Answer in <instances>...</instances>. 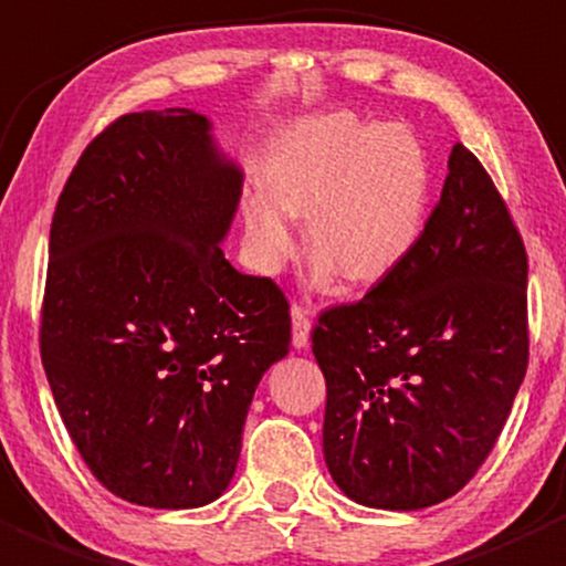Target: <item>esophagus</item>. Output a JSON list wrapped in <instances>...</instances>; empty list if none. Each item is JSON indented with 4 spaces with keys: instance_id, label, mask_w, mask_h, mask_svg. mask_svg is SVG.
<instances>
[{
    "instance_id": "34e87169",
    "label": "esophagus",
    "mask_w": 566,
    "mask_h": 566,
    "mask_svg": "<svg viewBox=\"0 0 566 566\" xmlns=\"http://www.w3.org/2000/svg\"><path fill=\"white\" fill-rule=\"evenodd\" d=\"M290 317H293V345L298 347V350H304V347L310 345V312H306L304 306L295 304L293 310H290Z\"/></svg>"
}]
</instances>
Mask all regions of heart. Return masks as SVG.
I'll return each instance as SVG.
<instances>
[{"mask_svg":"<svg viewBox=\"0 0 566 566\" xmlns=\"http://www.w3.org/2000/svg\"><path fill=\"white\" fill-rule=\"evenodd\" d=\"M268 191L243 199V241L262 273L295 254L293 216H306L319 282L389 276L419 243L430 208V164L397 125L325 114L290 128L262 167Z\"/></svg>","mask_w":566,"mask_h":566,"instance_id":"obj_1","label":"heart"}]
</instances>
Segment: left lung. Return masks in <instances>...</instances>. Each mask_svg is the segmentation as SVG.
<instances>
[{
  "label": "left lung",
  "mask_w": 566,
  "mask_h": 566,
  "mask_svg": "<svg viewBox=\"0 0 566 566\" xmlns=\"http://www.w3.org/2000/svg\"><path fill=\"white\" fill-rule=\"evenodd\" d=\"M526 279L504 199L458 142L413 251L312 331L325 465L347 499L410 512L471 482L526 378Z\"/></svg>",
  "instance_id": "left-lung-1"
}]
</instances>
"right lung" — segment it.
I'll list each match as a JSON object with an SVG mask.
<instances>
[{"instance_id":"1","label":"right lung","mask_w":566,"mask_h":566,"mask_svg":"<svg viewBox=\"0 0 566 566\" xmlns=\"http://www.w3.org/2000/svg\"><path fill=\"white\" fill-rule=\"evenodd\" d=\"M241 193L205 114L147 108L90 142L56 202L40 356L78 454L130 504L219 499L290 350L282 290L221 251Z\"/></svg>"}]
</instances>
